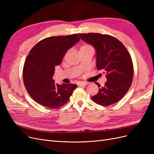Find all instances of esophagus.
<instances>
[{
  "mask_svg": "<svg viewBox=\"0 0 154 154\" xmlns=\"http://www.w3.org/2000/svg\"><path fill=\"white\" fill-rule=\"evenodd\" d=\"M78 85L79 86H86L88 85V83L87 82H79L78 83Z\"/></svg>",
  "mask_w": 154,
  "mask_h": 154,
  "instance_id": "1",
  "label": "esophagus"
}]
</instances>
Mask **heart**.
Masks as SVG:
<instances>
[{"instance_id":"1","label":"heart","mask_w":154,"mask_h":154,"mask_svg":"<svg viewBox=\"0 0 154 154\" xmlns=\"http://www.w3.org/2000/svg\"><path fill=\"white\" fill-rule=\"evenodd\" d=\"M83 47H90V46H88V45H84V46H83Z\"/></svg>"}]
</instances>
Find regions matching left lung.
<instances>
[{
  "mask_svg": "<svg viewBox=\"0 0 154 154\" xmlns=\"http://www.w3.org/2000/svg\"><path fill=\"white\" fill-rule=\"evenodd\" d=\"M82 40L96 49V67L106 74L105 86L99 87L97 94L92 96L95 103L109 106L117 103L131 86L134 68L127 49L115 37L100 33L79 34Z\"/></svg>",
  "mask_w": 154,
  "mask_h": 154,
  "instance_id": "obj_1",
  "label": "left lung"
}]
</instances>
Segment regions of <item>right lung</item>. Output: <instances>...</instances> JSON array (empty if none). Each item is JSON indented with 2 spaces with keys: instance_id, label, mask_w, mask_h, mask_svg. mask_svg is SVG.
I'll return each instance as SVG.
<instances>
[{
  "instance_id": "add662e5",
  "label": "right lung",
  "mask_w": 154,
  "mask_h": 154,
  "mask_svg": "<svg viewBox=\"0 0 154 154\" xmlns=\"http://www.w3.org/2000/svg\"><path fill=\"white\" fill-rule=\"evenodd\" d=\"M77 34L51 36L37 43L29 51L23 69V80L29 96L36 103L57 109L69 101L76 84L59 85L53 76L67 51L80 41Z\"/></svg>"
}]
</instances>
